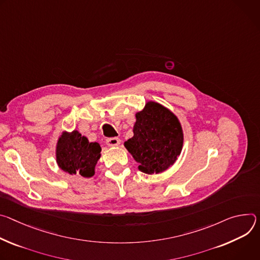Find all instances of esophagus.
Here are the masks:
<instances>
[{"instance_id": "1", "label": "esophagus", "mask_w": 260, "mask_h": 260, "mask_svg": "<svg viewBox=\"0 0 260 260\" xmlns=\"http://www.w3.org/2000/svg\"><path fill=\"white\" fill-rule=\"evenodd\" d=\"M106 143L109 147H117L121 143V139L118 137H110L106 139Z\"/></svg>"}]
</instances>
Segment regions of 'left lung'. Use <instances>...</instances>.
<instances>
[{
    "label": "left lung",
    "instance_id": "obj_1",
    "mask_svg": "<svg viewBox=\"0 0 260 260\" xmlns=\"http://www.w3.org/2000/svg\"><path fill=\"white\" fill-rule=\"evenodd\" d=\"M133 137L125 147L138 169L145 174H160L174 164L180 156L184 134L176 115L163 105L150 101L135 114Z\"/></svg>",
    "mask_w": 260,
    "mask_h": 260
}]
</instances>
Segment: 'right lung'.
<instances>
[{"label": "right lung", "instance_id": "1", "mask_svg": "<svg viewBox=\"0 0 260 260\" xmlns=\"http://www.w3.org/2000/svg\"><path fill=\"white\" fill-rule=\"evenodd\" d=\"M101 147L98 142H90L77 130L63 132L57 140L55 157L59 167L69 175L91 178L100 159Z\"/></svg>", "mask_w": 260, "mask_h": 260}]
</instances>
